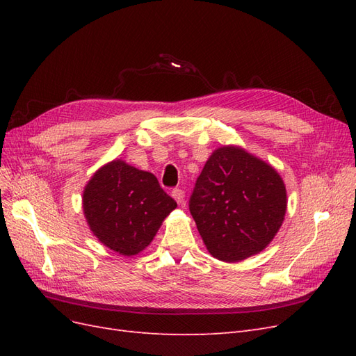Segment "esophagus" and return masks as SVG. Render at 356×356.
Returning a JSON list of instances; mask_svg holds the SVG:
<instances>
[{
    "label": "esophagus",
    "mask_w": 356,
    "mask_h": 356,
    "mask_svg": "<svg viewBox=\"0 0 356 356\" xmlns=\"http://www.w3.org/2000/svg\"><path fill=\"white\" fill-rule=\"evenodd\" d=\"M172 197L177 200L178 204H182V203H184V199H186V193L182 191L181 188H174V190H172Z\"/></svg>",
    "instance_id": "esophagus-1"
}]
</instances>
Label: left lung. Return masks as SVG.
I'll list each match as a JSON object with an SVG mask.
<instances>
[{"instance_id": "8db88e82", "label": "left lung", "mask_w": 356, "mask_h": 356, "mask_svg": "<svg viewBox=\"0 0 356 356\" xmlns=\"http://www.w3.org/2000/svg\"><path fill=\"white\" fill-rule=\"evenodd\" d=\"M188 207L211 255L234 263L272 242L286 212V190L270 165L225 145L204 163Z\"/></svg>"}]
</instances>
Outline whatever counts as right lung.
Segmentation results:
<instances>
[{
    "instance_id": "obj_1",
    "label": "right lung",
    "mask_w": 356,
    "mask_h": 356,
    "mask_svg": "<svg viewBox=\"0 0 356 356\" xmlns=\"http://www.w3.org/2000/svg\"><path fill=\"white\" fill-rule=\"evenodd\" d=\"M177 208L152 172L122 159L95 172L83 193L84 217L101 243L120 255H136L152 243Z\"/></svg>"
}]
</instances>
